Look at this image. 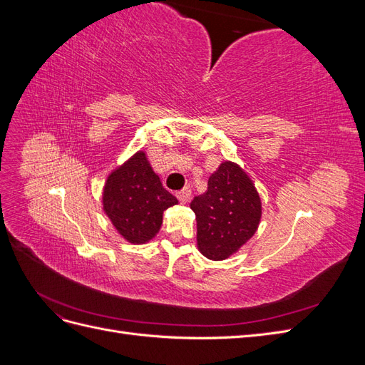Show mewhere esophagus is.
Listing matches in <instances>:
<instances>
[{"mask_svg": "<svg viewBox=\"0 0 365 365\" xmlns=\"http://www.w3.org/2000/svg\"><path fill=\"white\" fill-rule=\"evenodd\" d=\"M190 195H192V192H190V189L189 187H184L182 190H180V192H176V197H178V200L182 202V204H185L187 201L190 200Z\"/></svg>", "mask_w": 365, "mask_h": 365, "instance_id": "esophagus-1", "label": "esophagus"}]
</instances>
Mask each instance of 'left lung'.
<instances>
[{"label": "left lung", "instance_id": "8db88e82", "mask_svg": "<svg viewBox=\"0 0 365 365\" xmlns=\"http://www.w3.org/2000/svg\"><path fill=\"white\" fill-rule=\"evenodd\" d=\"M197 248L207 259L224 260L252 237L262 217L259 193L237 164L225 161L210 176L207 192L195 196Z\"/></svg>", "mask_w": 365, "mask_h": 365}]
</instances>
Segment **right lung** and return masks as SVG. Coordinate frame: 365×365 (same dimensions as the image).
Here are the masks:
<instances>
[{
  "label": "right lung",
  "mask_w": 365,
  "mask_h": 365,
  "mask_svg": "<svg viewBox=\"0 0 365 365\" xmlns=\"http://www.w3.org/2000/svg\"><path fill=\"white\" fill-rule=\"evenodd\" d=\"M178 200L163 187L145 152H137L108 176L103 210L118 233L130 244H145L158 233L164 210Z\"/></svg>",
  "instance_id": "add662e5"
}]
</instances>
